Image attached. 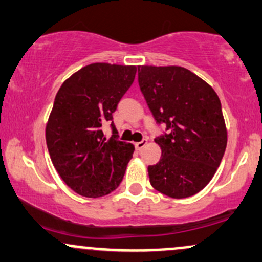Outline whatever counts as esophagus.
<instances>
[{
  "label": "esophagus",
  "instance_id": "1",
  "mask_svg": "<svg viewBox=\"0 0 262 262\" xmlns=\"http://www.w3.org/2000/svg\"><path fill=\"white\" fill-rule=\"evenodd\" d=\"M146 144H148V140L143 139L141 141H138V143H135V148H137L138 150H141L144 148V146H146Z\"/></svg>",
  "mask_w": 262,
  "mask_h": 262
}]
</instances>
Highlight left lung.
<instances>
[{
    "label": "left lung",
    "mask_w": 262,
    "mask_h": 262,
    "mask_svg": "<svg viewBox=\"0 0 262 262\" xmlns=\"http://www.w3.org/2000/svg\"><path fill=\"white\" fill-rule=\"evenodd\" d=\"M140 91L167 134L156 138L161 159L148 167L156 191L186 198L208 185L227 148L222 104L212 86L181 66H138Z\"/></svg>",
    "instance_id": "8db88e82"
}]
</instances>
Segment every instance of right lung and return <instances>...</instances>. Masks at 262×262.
<instances>
[{"instance_id":"right-lung-1","label":"right lung","mask_w":262,"mask_h":262,"mask_svg":"<svg viewBox=\"0 0 262 262\" xmlns=\"http://www.w3.org/2000/svg\"><path fill=\"white\" fill-rule=\"evenodd\" d=\"M137 66L93 62L66 79L45 128L54 167L73 191L97 198L119 186L133 144L118 140L112 113L133 83ZM111 122L108 140L101 125Z\"/></svg>"}]
</instances>
